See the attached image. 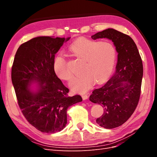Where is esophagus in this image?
Returning <instances> with one entry per match:
<instances>
[{
	"mask_svg": "<svg viewBox=\"0 0 157 157\" xmlns=\"http://www.w3.org/2000/svg\"><path fill=\"white\" fill-rule=\"evenodd\" d=\"M82 99H84V100H85V99H87L88 98V96H87V95H82Z\"/></svg>",
	"mask_w": 157,
	"mask_h": 157,
	"instance_id": "1",
	"label": "esophagus"
}]
</instances>
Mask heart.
I'll return each instance as SVG.
<instances>
[{"label": "heart", "instance_id": "obj_1", "mask_svg": "<svg viewBox=\"0 0 157 157\" xmlns=\"http://www.w3.org/2000/svg\"><path fill=\"white\" fill-rule=\"evenodd\" d=\"M69 50L75 58L84 61L83 75L74 78L69 84L75 92H86L96 82L98 84L103 83L111 75L115 63L117 51L110 42H98L81 38L74 41ZM54 70L56 75L62 80H71L73 77L62 53L55 57Z\"/></svg>", "mask_w": 157, "mask_h": 157}]
</instances>
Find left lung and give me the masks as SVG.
<instances>
[{"mask_svg": "<svg viewBox=\"0 0 157 157\" xmlns=\"http://www.w3.org/2000/svg\"><path fill=\"white\" fill-rule=\"evenodd\" d=\"M102 38L111 40L116 47V71L104 86L94 90L90 100L103 107L104 113L96 122L103 128L112 129L124 124L136 109L144 69L138 49L130 36L113 29L92 36L94 40Z\"/></svg>", "mask_w": 157, "mask_h": 157, "instance_id": "1", "label": "left lung"}]
</instances>
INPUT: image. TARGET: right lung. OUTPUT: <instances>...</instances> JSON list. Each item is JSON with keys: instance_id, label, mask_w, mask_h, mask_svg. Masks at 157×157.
<instances>
[{"instance_id": "right-lung-1", "label": "right lung", "mask_w": 157, "mask_h": 157, "mask_svg": "<svg viewBox=\"0 0 157 157\" xmlns=\"http://www.w3.org/2000/svg\"><path fill=\"white\" fill-rule=\"evenodd\" d=\"M70 38L38 36L19 47L12 67V81L19 107L32 126L42 132L54 134L67 124L69 107L82 101L69 96V90L54 70L55 54ZM38 82L36 92L29 88Z\"/></svg>"}]
</instances>
